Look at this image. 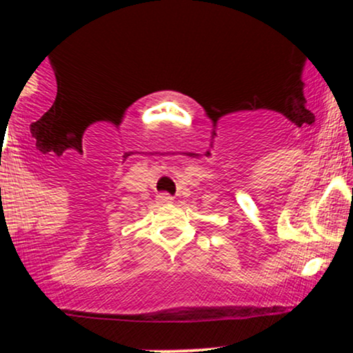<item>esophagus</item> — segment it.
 Masks as SVG:
<instances>
[{
  "label": "esophagus",
  "mask_w": 353,
  "mask_h": 353,
  "mask_svg": "<svg viewBox=\"0 0 353 353\" xmlns=\"http://www.w3.org/2000/svg\"><path fill=\"white\" fill-rule=\"evenodd\" d=\"M172 201V196H169V194H159V196H157V202H159V204H171Z\"/></svg>",
  "instance_id": "1"
}]
</instances>
